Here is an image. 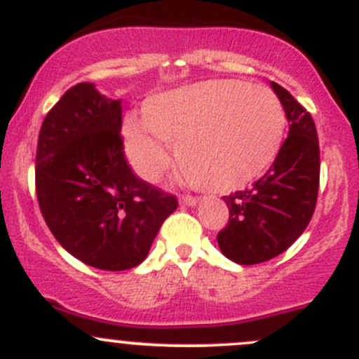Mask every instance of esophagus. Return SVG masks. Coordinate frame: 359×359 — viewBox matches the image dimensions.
Here are the masks:
<instances>
[{"label": "esophagus", "mask_w": 359, "mask_h": 359, "mask_svg": "<svg viewBox=\"0 0 359 359\" xmlns=\"http://www.w3.org/2000/svg\"><path fill=\"white\" fill-rule=\"evenodd\" d=\"M180 203H182V205H187V206H196L198 198L191 196V194H182V196H180Z\"/></svg>", "instance_id": "34e87169"}]
</instances>
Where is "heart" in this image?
I'll return each mask as SVG.
<instances>
[{
    "mask_svg": "<svg viewBox=\"0 0 359 359\" xmlns=\"http://www.w3.org/2000/svg\"><path fill=\"white\" fill-rule=\"evenodd\" d=\"M144 125L126 121L125 147L133 170L154 182L170 163L212 193H233L255 182L283 147L287 116L266 86L234 79L203 81L151 97Z\"/></svg>",
    "mask_w": 359,
    "mask_h": 359,
    "instance_id": "1",
    "label": "heart"
}]
</instances>
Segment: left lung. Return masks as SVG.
<instances>
[{"label": "left lung", "instance_id": "1", "mask_svg": "<svg viewBox=\"0 0 359 359\" xmlns=\"http://www.w3.org/2000/svg\"><path fill=\"white\" fill-rule=\"evenodd\" d=\"M290 130L276 161L248 189L224 196L227 226L217 234L220 252L241 266L266 262L283 253L306 231L320 187L316 125L288 90L271 81Z\"/></svg>", "mask_w": 359, "mask_h": 359}]
</instances>
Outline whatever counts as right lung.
Returning <instances> with one entry per match:
<instances>
[{
    "label": "right lung",
    "instance_id": "right-lung-1",
    "mask_svg": "<svg viewBox=\"0 0 359 359\" xmlns=\"http://www.w3.org/2000/svg\"><path fill=\"white\" fill-rule=\"evenodd\" d=\"M36 194L55 240L102 271L139 266L179 206L173 194L132 172L121 100L107 99L93 83L69 88L46 114L36 149Z\"/></svg>",
    "mask_w": 359,
    "mask_h": 359
}]
</instances>
